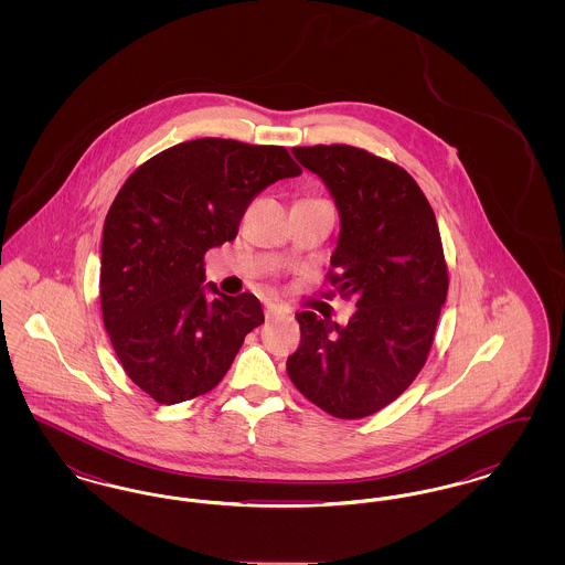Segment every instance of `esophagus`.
Listing matches in <instances>:
<instances>
[{"instance_id":"1","label":"esophagus","mask_w":565,"mask_h":565,"mask_svg":"<svg viewBox=\"0 0 565 565\" xmlns=\"http://www.w3.org/2000/svg\"><path fill=\"white\" fill-rule=\"evenodd\" d=\"M279 316H286V311H284L281 307H277V305H273V302H269V305L265 307V318H267V322L279 318Z\"/></svg>"}]
</instances>
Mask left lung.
Here are the masks:
<instances>
[{"mask_svg": "<svg viewBox=\"0 0 565 565\" xmlns=\"http://www.w3.org/2000/svg\"><path fill=\"white\" fill-rule=\"evenodd\" d=\"M341 215L328 284L355 298L348 326L300 311L288 358L296 390L339 419L394 403L424 369L449 290L443 242L426 194L398 167L345 143L292 148Z\"/></svg>", "mask_w": 565, "mask_h": 565, "instance_id": "1", "label": "left lung"}]
</instances>
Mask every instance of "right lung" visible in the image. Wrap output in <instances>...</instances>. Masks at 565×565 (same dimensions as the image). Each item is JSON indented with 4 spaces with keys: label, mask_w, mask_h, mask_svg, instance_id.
I'll use <instances>...</instances> for the list:
<instances>
[{
    "label": "right lung",
    "mask_w": 565,
    "mask_h": 565,
    "mask_svg": "<svg viewBox=\"0 0 565 565\" xmlns=\"http://www.w3.org/2000/svg\"><path fill=\"white\" fill-rule=\"evenodd\" d=\"M300 173L284 146L203 137L139 164L118 190L104 222L102 311L125 373L152 401L212 392L265 322L256 296L203 286V258L237 237L256 194Z\"/></svg>",
    "instance_id": "add662e5"
}]
</instances>
